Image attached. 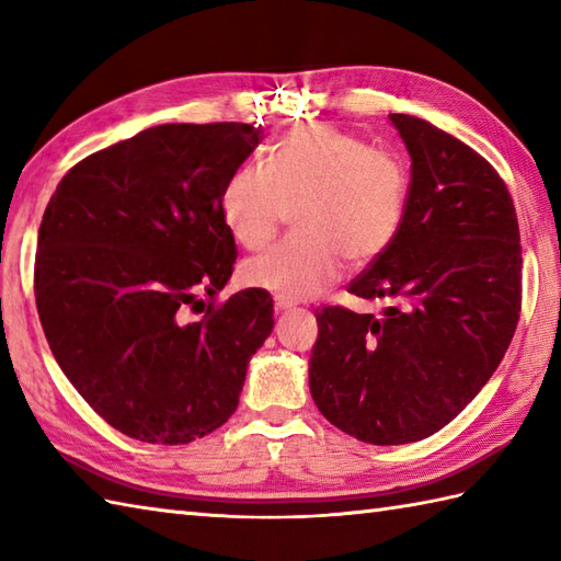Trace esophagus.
Here are the masks:
<instances>
[{
	"mask_svg": "<svg viewBox=\"0 0 561 561\" xmlns=\"http://www.w3.org/2000/svg\"><path fill=\"white\" fill-rule=\"evenodd\" d=\"M289 308H294V304H291V301H287V299H282V296H277V299H274V311H277V313H284V311H289Z\"/></svg>",
	"mask_w": 561,
	"mask_h": 561,
	"instance_id": "1",
	"label": "esophagus"
}]
</instances>
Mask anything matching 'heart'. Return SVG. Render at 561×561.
<instances>
[{
	"mask_svg": "<svg viewBox=\"0 0 561 561\" xmlns=\"http://www.w3.org/2000/svg\"><path fill=\"white\" fill-rule=\"evenodd\" d=\"M408 193V165L396 151L347 129L308 125L279 139L265 165H238L221 187L219 211L233 241L257 250L296 207V236L245 260L241 277L282 299H306L337 282L344 257L362 267L386 253Z\"/></svg>",
	"mask_w": 561,
	"mask_h": 561,
	"instance_id": "1",
	"label": "heart"
}]
</instances>
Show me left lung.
Wrapping results in <instances>:
<instances>
[{
  "instance_id": "obj_1",
  "label": "left lung",
  "mask_w": 561,
  "mask_h": 561,
  "mask_svg": "<svg viewBox=\"0 0 561 561\" xmlns=\"http://www.w3.org/2000/svg\"><path fill=\"white\" fill-rule=\"evenodd\" d=\"M390 123L412 159L408 209L396 241L350 284L388 306L316 311L308 368L325 420L376 446L432 436L492 378L518 325L523 265L494 165L420 117Z\"/></svg>"
}]
</instances>
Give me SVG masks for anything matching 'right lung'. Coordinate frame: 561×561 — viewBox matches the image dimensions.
Here are the masks:
<instances>
[{"instance_id":"1","label":"right lung","mask_w":561,"mask_h":561,"mask_svg":"<svg viewBox=\"0 0 561 561\" xmlns=\"http://www.w3.org/2000/svg\"><path fill=\"white\" fill-rule=\"evenodd\" d=\"M260 141L245 123L149 127L71 165L47 202L41 325L69 383L129 438L219 428L274 328L265 289L217 301L238 255L221 187Z\"/></svg>"}]
</instances>
